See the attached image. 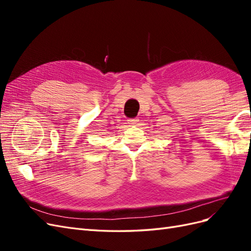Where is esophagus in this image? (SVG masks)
Returning a JSON list of instances; mask_svg holds the SVG:
<instances>
[{
  "label": "esophagus",
  "mask_w": 251,
  "mask_h": 251,
  "mask_svg": "<svg viewBox=\"0 0 251 251\" xmlns=\"http://www.w3.org/2000/svg\"><path fill=\"white\" fill-rule=\"evenodd\" d=\"M138 121H139V119H138V118H133V119H130V120H128V124H130V125H133V126H137V125H138Z\"/></svg>",
  "instance_id": "esophagus-1"
}]
</instances>
